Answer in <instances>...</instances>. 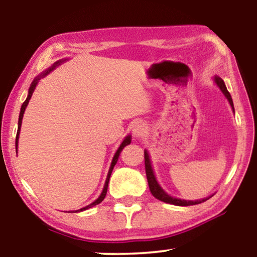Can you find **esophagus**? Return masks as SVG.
I'll return each instance as SVG.
<instances>
[{
	"mask_svg": "<svg viewBox=\"0 0 257 257\" xmlns=\"http://www.w3.org/2000/svg\"><path fill=\"white\" fill-rule=\"evenodd\" d=\"M146 130L147 128H146L145 124L139 122V124H136L135 127H133V135H135V137H137V138H140V137L145 136Z\"/></svg>",
	"mask_w": 257,
	"mask_h": 257,
	"instance_id": "esophagus-1",
	"label": "esophagus"
}]
</instances>
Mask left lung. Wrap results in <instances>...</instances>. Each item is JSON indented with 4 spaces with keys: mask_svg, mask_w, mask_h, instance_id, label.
I'll return each mask as SVG.
<instances>
[{
    "mask_svg": "<svg viewBox=\"0 0 257 257\" xmlns=\"http://www.w3.org/2000/svg\"><path fill=\"white\" fill-rule=\"evenodd\" d=\"M215 83L217 84V86L220 87L221 91H222L224 96L227 97V99L229 100V104L231 105V107H233L234 110V105H233V99H231L230 97V93L228 92L226 85H224L223 80L220 78V77H215ZM145 171H146V177H147V182H149V187H150V191L152 193V195L154 198L160 200V201H164L166 203H172V205H175V206H193V205H198V203H201L203 201H206L207 199H203V200H198V201H186V200H180V199H175V198H172V196L167 195L166 193H165L163 189L159 185H158V182L156 180V178H154V174H153V171H152V167H151V163H150V157L147 152H145Z\"/></svg>",
    "mask_w": 257,
    "mask_h": 257,
    "instance_id": "obj_1",
    "label": "left lung"
}]
</instances>
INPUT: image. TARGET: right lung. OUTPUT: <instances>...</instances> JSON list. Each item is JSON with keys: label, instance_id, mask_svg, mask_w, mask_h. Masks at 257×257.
Masks as SVG:
<instances>
[{"label": "right lung", "instance_id": "right-lung-1", "mask_svg": "<svg viewBox=\"0 0 257 257\" xmlns=\"http://www.w3.org/2000/svg\"><path fill=\"white\" fill-rule=\"evenodd\" d=\"M57 64H59V62L58 63H56V64L52 66L51 69H49V70H47V71H45L43 75L42 76H45V75H48L49 72L51 71L52 69L55 68L56 65ZM40 79V78H37V79H35L33 83H31V86H30V89H29V94H28V97H27V99H26V101H24L23 103V105H22V107H21V112H20V118H19V130H17V136H16V147H17V140H19V133H20V130H21V124H22V118H23V113H24V110H26V107H27V105H28V103H29V100H30V98H31V96H33V92H34V90H35V87H36V84H37V80ZM131 143V137H126V138L124 139V142L121 143V145H120V147H119L118 149V151L117 152H115V154H114V157H113V160H112V164H111V167H110V171H108V174H107V179H106V182H105V186H104V189H103V192H101V194H100V196L99 198H98L96 201L94 202H92L91 203V205H89V206H86V207H84V208H82V209H79V210H85V209H89V208H91V207H93V206H96V205H98V203H100L101 201H103L104 200V198H105V195H106V192H107V186H108V180H110V177H111V173H112V170H113V167H114V165L117 164V160H118V158H119V154H120V152H121V150L124 149V147L126 146V145H128V144Z\"/></svg>", "mask_w": 257, "mask_h": 257}]
</instances>
